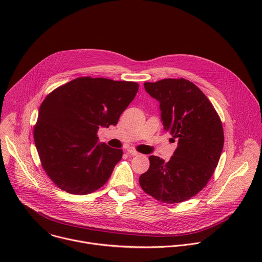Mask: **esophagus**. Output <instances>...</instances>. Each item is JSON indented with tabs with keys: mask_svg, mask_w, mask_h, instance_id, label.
<instances>
[{
	"mask_svg": "<svg viewBox=\"0 0 262 262\" xmlns=\"http://www.w3.org/2000/svg\"><path fill=\"white\" fill-rule=\"evenodd\" d=\"M127 154L130 156H139V152L137 150H135L134 148H128L127 149Z\"/></svg>",
	"mask_w": 262,
	"mask_h": 262,
	"instance_id": "34e87169",
	"label": "esophagus"
}]
</instances>
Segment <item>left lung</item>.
<instances>
[{
    "label": "left lung",
    "instance_id": "obj_1",
    "mask_svg": "<svg viewBox=\"0 0 262 262\" xmlns=\"http://www.w3.org/2000/svg\"><path fill=\"white\" fill-rule=\"evenodd\" d=\"M160 102L164 129L178 140L168 163L150 156V167L139 182L145 193L163 203H179L197 195L212 176L223 146L221 119L205 94L185 79L144 83Z\"/></svg>",
    "mask_w": 262,
    "mask_h": 262
}]
</instances>
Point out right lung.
<instances>
[{
	"label": "right lung",
	"mask_w": 262,
	"mask_h": 262,
	"mask_svg": "<svg viewBox=\"0 0 262 262\" xmlns=\"http://www.w3.org/2000/svg\"><path fill=\"white\" fill-rule=\"evenodd\" d=\"M139 84L103 78H78L42 101L34 141L42 168L59 189L87 195L108 180L122 149L98 143L100 127L116 125Z\"/></svg>",
	"instance_id": "add662e5"
}]
</instances>
